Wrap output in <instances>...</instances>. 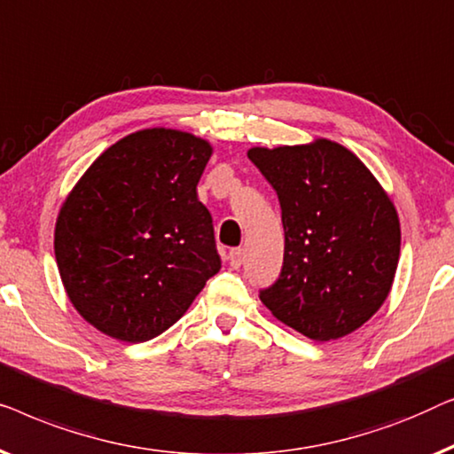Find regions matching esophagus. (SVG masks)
I'll list each match as a JSON object with an SVG mask.
<instances>
[{"label":"esophagus","instance_id":"1","mask_svg":"<svg viewBox=\"0 0 454 454\" xmlns=\"http://www.w3.org/2000/svg\"><path fill=\"white\" fill-rule=\"evenodd\" d=\"M242 259H245V251H242V248H232L228 254L230 267H232V270H239V267L242 265Z\"/></svg>","mask_w":454,"mask_h":454}]
</instances>
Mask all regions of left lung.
I'll return each mask as SVG.
<instances>
[{"label":"left lung","mask_w":454,"mask_h":454,"mask_svg":"<svg viewBox=\"0 0 454 454\" xmlns=\"http://www.w3.org/2000/svg\"><path fill=\"white\" fill-rule=\"evenodd\" d=\"M276 189L284 265L259 298L271 315L315 341L362 327L391 292L399 263V215L354 152L331 139L251 148Z\"/></svg>","instance_id":"8db88e82"}]
</instances>
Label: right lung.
<instances>
[{
	"mask_svg": "<svg viewBox=\"0 0 454 454\" xmlns=\"http://www.w3.org/2000/svg\"><path fill=\"white\" fill-rule=\"evenodd\" d=\"M212 145L142 129L92 162L63 201L55 259L75 310L108 337L142 343L181 318L220 271L197 183Z\"/></svg>",
	"mask_w": 454,
	"mask_h": 454,
	"instance_id": "add662e5",
	"label": "right lung"
}]
</instances>
